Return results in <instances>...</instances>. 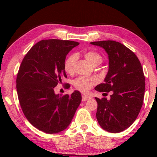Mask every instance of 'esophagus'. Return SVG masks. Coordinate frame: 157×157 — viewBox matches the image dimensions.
<instances>
[{"mask_svg": "<svg viewBox=\"0 0 157 157\" xmlns=\"http://www.w3.org/2000/svg\"><path fill=\"white\" fill-rule=\"evenodd\" d=\"M90 98H91V97L89 96L85 95V94H83L82 95V101H86L89 100Z\"/></svg>", "mask_w": 157, "mask_h": 157, "instance_id": "1", "label": "esophagus"}]
</instances>
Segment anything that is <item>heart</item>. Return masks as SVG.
<instances>
[{
  "label": "heart",
  "instance_id": "b5f03b06",
  "mask_svg": "<svg viewBox=\"0 0 157 157\" xmlns=\"http://www.w3.org/2000/svg\"><path fill=\"white\" fill-rule=\"evenodd\" d=\"M85 59L92 66H97L102 62V57L96 51H90L84 53ZM76 61V56L70 54L64 62V69L67 73L74 72V66ZM98 82V78L95 76H80L74 81V86L76 89L81 91L86 92L91 89L93 85Z\"/></svg>",
  "mask_w": 157,
  "mask_h": 157
}]
</instances>
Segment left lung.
Wrapping results in <instances>:
<instances>
[{
  "instance_id": "left-lung-1",
  "label": "left lung",
  "mask_w": 157,
  "mask_h": 157,
  "mask_svg": "<svg viewBox=\"0 0 157 157\" xmlns=\"http://www.w3.org/2000/svg\"><path fill=\"white\" fill-rule=\"evenodd\" d=\"M91 44L101 47L109 57V71L104 83L95 87L99 92L112 91L111 98H95L96 119L103 129L119 133L136 119L143 104L145 77L135 53L121 43L101 40Z\"/></svg>"
}]
</instances>
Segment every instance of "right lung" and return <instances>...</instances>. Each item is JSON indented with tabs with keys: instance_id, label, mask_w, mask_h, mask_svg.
<instances>
[{
	"instance_id": "obj_1",
	"label": "right lung",
	"mask_w": 157,
	"mask_h": 157,
	"mask_svg": "<svg viewBox=\"0 0 157 157\" xmlns=\"http://www.w3.org/2000/svg\"><path fill=\"white\" fill-rule=\"evenodd\" d=\"M78 44L72 40H42L21 62L16 78L19 103L28 121L45 133L56 134L66 129L81 104L78 91L63 96L54 92L61 78L67 77L66 55Z\"/></svg>"
}]
</instances>
